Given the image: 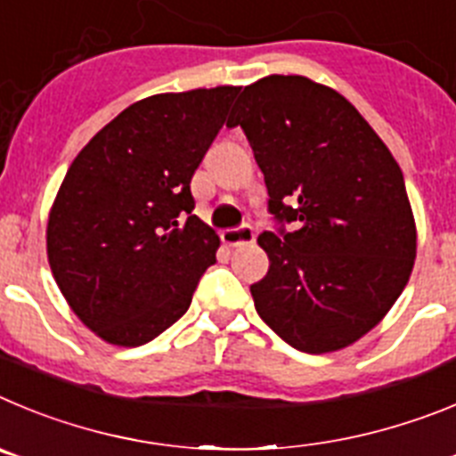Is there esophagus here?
<instances>
[{
  "label": "esophagus",
  "instance_id": "obj_1",
  "mask_svg": "<svg viewBox=\"0 0 456 456\" xmlns=\"http://www.w3.org/2000/svg\"><path fill=\"white\" fill-rule=\"evenodd\" d=\"M254 233L252 224H240V227H233V229H224L223 232V243L229 245V248H238V245H248L254 243Z\"/></svg>",
  "mask_w": 456,
  "mask_h": 456
}]
</instances>
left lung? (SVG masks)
<instances>
[{
    "instance_id": "1",
    "label": "left lung",
    "mask_w": 456,
    "mask_h": 456,
    "mask_svg": "<svg viewBox=\"0 0 456 456\" xmlns=\"http://www.w3.org/2000/svg\"><path fill=\"white\" fill-rule=\"evenodd\" d=\"M227 125L245 131L279 224L258 236L270 268L249 286L256 314L299 352L350 346L388 314L413 268L400 166L346 97L306 77L245 86Z\"/></svg>"
}]
</instances>
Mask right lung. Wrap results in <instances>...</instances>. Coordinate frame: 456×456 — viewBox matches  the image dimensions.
Returning <instances> with one entry per match:
<instances>
[{"label":"right lung","mask_w":456,"mask_h":456,"mask_svg":"<svg viewBox=\"0 0 456 456\" xmlns=\"http://www.w3.org/2000/svg\"><path fill=\"white\" fill-rule=\"evenodd\" d=\"M236 86L151 95L77 154L47 223L61 293L86 327L138 347L188 311L218 233L192 216L191 179L227 120Z\"/></svg>","instance_id":"right-lung-1"}]
</instances>
